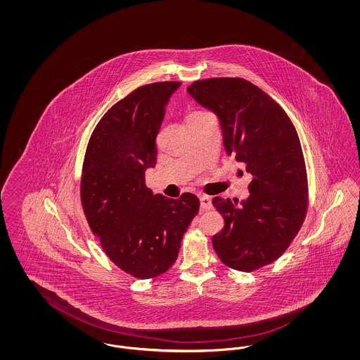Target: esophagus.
I'll list each match as a JSON object with an SVG mask.
<instances>
[{
	"label": "esophagus",
	"instance_id": "esophagus-1",
	"mask_svg": "<svg viewBox=\"0 0 360 360\" xmlns=\"http://www.w3.org/2000/svg\"><path fill=\"white\" fill-rule=\"evenodd\" d=\"M200 205L204 210L212 209V198L209 195H205V194L200 195Z\"/></svg>",
	"mask_w": 360,
	"mask_h": 360
}]
</instances>
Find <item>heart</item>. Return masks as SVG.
<instances>
[{"label": "heart", "instance_id": "heart-1", "mask_svg": "<svg viewBox=\"0 0 360 360\" xmlns=\"http://www.w3.org/2000/svg\"><path fill=\"white\" fill-rule=\"evenodd\" d=\"M194 113H201V112H193V113H190V115H194Z\"/></svg>", "mask_w": 360, "mask_h": 360}]
</instances>
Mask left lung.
Masks as SVG:
<instances>
[{
	"label": "left lung",
	"instance_id": "1",
	"mask_svg": "<svg viewBox=\"0 0 360 360\" xmlns=\"http://www.w3.org/2000/svg\"><path fill=\"white\" fill-rule=\"evenodd\" d=\"M188 94L221 122L226 154L252 175L250 197H214L224 228L212 239L225 266L251 273L281 257L300 232L309 205L308 175L300 137L281 105L243 78L194 81Z\"/></svg>",
	"mask_w": 360,
	"mask_h": 360
}]
</instances>
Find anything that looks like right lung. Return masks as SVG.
I'll return each mask as SVG.
<instances>
[{
    "mask_svg": "<svg viewBox=\"0 0 360 360\" xmlns=\"http://www.w3.org/2000/svg\"><path fill=\"white\" fill-rule=\"evenodd\" d=\"M181 82L140 86L115 103L96 125L86 147L81 202L103 252L137 279L165 274L200 209L184 193L172 200L153 194L146 170L156 163V136L165 106Z\"/></svg>",
    "mask_w": 360,
    "mask_h": 360,
    "instance_id": "add662e5",
    "label": "right lung"
}]
</instances>
